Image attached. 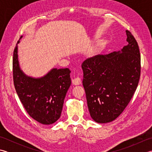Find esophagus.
Returning <instances> with one entry per match:
<instances>
[{"mask_svg": "<svg viewBox=\"0 0 152 152\" xmlns=\"http://www.w3.org/2000/svg\"><path fill=\"white\" fill-rule=\"evenodd\" d=\"M72 82L74 85L75 86H78V85H80L82 83V81L80 80V78H75L74 79H73L72 80Z\"/></svg>", "mask_w": 152, "mask_h": 152, "instance_id": "34e87169", "label": "esophagus"}]
</instances>
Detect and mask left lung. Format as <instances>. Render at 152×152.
Returning a JSON list of instances; mask_svg holds the SVG:
<instances>
[{"label":"left lung","instance_id":"1","mask_svg":"<svg viewBox=\"0 0 152 152\" xmlns=\"http://www.w3.org/2000/svg\"><path fill=\"white\" fill-rule=\"evenodd\" d=\"M128 44L121 50L88 58L82 64L89 114L99 124L120 115L137 89L140 76L137 42L126 31Z\"/></svg>","mask_w":152,"mask_h":152}]
</instances>
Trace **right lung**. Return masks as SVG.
Instances as JSON below:
<instances>
[{
	"label": "right lung",
	"mask_w": 152,
	"mask_h": 152,
	"mask_svg": "<svg viewBox=\"0 0 152 152\" xmlns=\"http://www.w3.org/2000/svg\"><path fill=\"white\" fill-rule=\"evenodd\" d=\"M18 40L13 56V78L15 91L31 118L44 125L59 119L64 100L71 84L70 70L53 68L40 78L26 75L19 66Z\"/></svg>",
	"instance_id": "right-lung-1"
}]
</instances>
